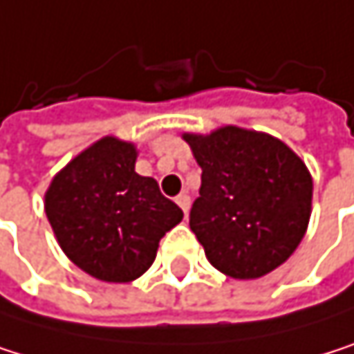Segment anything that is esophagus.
Wrapping results in <instances>:
<instances>
[{
	"instance_id": "1",
	"label": "esophagus",
	"mask_w": 354,
	"mask_h": 354,
	"mask_svg": "<svg viewBox=\"0 0 354 354\" xmlns=\"http://www.w3.org/2000/svg\"><path fill=\"white\" fill-rule=\"evenodd\" d=\"M176 203L180 205V209H183L185 214H189V209H191V197H189L187 193H183V195L176 197Z\"/></svg>"
}]
</instances>
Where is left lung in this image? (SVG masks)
Here are the masks:
<instances>
[{"label":"left lung","mask_w":354,"mask_h":354,"mask_svg":"<svg viewBox=\"0 0 354 354\" xmlns=\"http://www.w3.org/2000/svg\"><path fill=\"white\" fill-rule=\"evenodd\" d=\"M201 165L191 230L222 274L251 280L282 266L305 236L313 183L278 138L226 126L185 134Z\"/></svg>","instance_id":"left-lung-1"}]
</instances>
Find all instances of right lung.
<instances>
[{
  "label": "right lung",
  "instance_id": "1",
  "mask_svg": "<svg viewBox=\"0 0 354 354\" xmlns=\"http://www.w3.org/2000/svg\"><path fill=\"white\" fill-rule=\"evenodd\" d=\"M136 149L105 136L53 178L45 214L64 253L103 282H130L149 270L159 241L183 209L134 171Z\"/></svg>",
  "mask_w": 354,
  "mask_h": 354
}]
</instances>
